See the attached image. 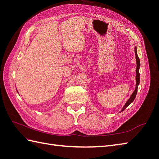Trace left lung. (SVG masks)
Here are the masks:
<instances>
[{
    "label": "left lung",
    "mask_w": 159,
    "mask_h": 159,
    "mask_svg": "<svg viewBox=\"0 0 159 159\" xmlns=\"http://www.w3.org/2000/svg\"><path fill=\"white\" fill-rule=\"evenodd\" d=\"M134 53H135V57H136V62H137V68H136V88L134 91H133V94L131 95V97L129 99V100L126 102L125 105H124V107L121 109V111L120 112H122L129 105L131 104L135 98L136 95L137 93V89H138V85H139V82H140V74H139V68H140V60H139V58L137 55V48H134Z\"/></svg>",
    "instance_id": "1"
}]
</instances>
